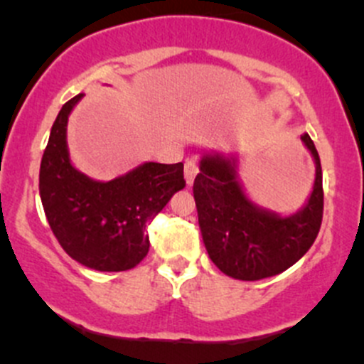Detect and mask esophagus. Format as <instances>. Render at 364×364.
Instances as JSON below:
<instances>
[{
  "mask_svg": "<svg viewBox=\"0 0 364 364\" xmlns=\"http://www.w3.org/2000/svg\"><path fill=\"white\" fill-rule=\"evenodd\" d=\"M197 172H199V164H197L193 159L186 160L185 161V179L188 185H192L193 179H196V176H197Z\"/></svg>",
  "mask_w": 364,
  "mask_h": 364,
  "instance_id": "34e87169",
  "label": "esophagus"
}]
</instances>
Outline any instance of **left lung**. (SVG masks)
<instances>
[{
  "label": "left lung",
  "mask_w": 364,
  "mask_h": 364,
  "mask_svg": "<svg viewBox=\"0 0 364 364\" xmlns=\"http://www.w3.org/2000/svg\"><path fill=\"white\" fill-rule=\"evenodd\" d=\"M317 172L306 205L282 218L253 205L237 183L232 161L204 156L193 181L199 225L209 259L237 280H262L296 264L314 245L324 213L321 159L310 135H301Z\"/></svg>",
  "instance_id": "left-lung-1"
}]
</instances>
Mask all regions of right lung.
<instances>
[{
	"label": "right lung",
	"instance_id": "obj_1",
	"mask_svg": "<svg viewBox=\"0 0 364 364\" xmlns=\"http://www.w3.org/2000/svg\"><path fill=\"white\" fill-rule=\"evenodd\" d=\"M82 93L61 107L40 164V197L61 248L97 271H127L149 252L146 227L176 192L185 188L183 161L141 165L100 183L72 167L67 121Z\"/></svg>",
	"mask_w": 364,
	"mask_h": 364
}]
</instances>
